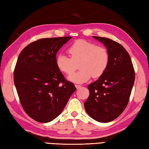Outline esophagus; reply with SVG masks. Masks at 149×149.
Here are the masks:
<instances>
[{
	"mask_svg": "<svg viewBox=\"0 0 149 149\" xmlns=\"http://www.w3.org/2000/svg\"><path fill=\"white\" fill-rule=\"evenodd\" d=\"M75 87H76V88H77V89L78 90V89H79V88L81 87V86H80V85H77V84H76V85H75Z\"/></svg>",
	"mask_w": 149,
	"mask_h": 149,
	"instance_id": "obj_1",
	"label": "esophagus"
}]
</instances>
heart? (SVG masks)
Wrapping results in <instances>:
<instances>
[{
    "instance_id": "1",
    "label": "heart",
    "mask_w": 149,
    "mask_h": 149,
    "mask_svg": "<svg viewBox=\"0 0 149 149\" xmlns=\"http://www.w3.org/2000/svg\"><path fill=\"white\" fill-rule=\"evenodd\" d=\"M68 52L71 58L59 54L56 58V65L60 71L70 75L76 70L79 64L81 70L68 77V79L75 83H84L91 77L99 78L108 67L109 54L103 46L80 39L69 47Z\"/></svg>"
}]
</instances>
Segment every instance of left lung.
Listing matches in <instances>:
<instances>
[{"label":"left lung","mask_w":149,"mask_h":149,"mask_svg":"<svg viewBox=\"0 0 149 149\" xmlns=\"http://www.w3.org/2000/svg\"><path fill=\"white\" fill-rule=\"evenodd\" d=\"M93 38L106 47L109 63L102 76L88 86L90 95L84 106L91 118L106 123L116 119L127 107L135 72L130 56L121 44L107 38Z\"/></svg>","instance_id":"left-lung-1"}]
</instances>
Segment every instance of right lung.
I'll use <instances>...</instances> for the list:
<instances>
[{"instance_id": "1", "label": "right lung", "mask_w": 149, "mask_h": 149, "mask_svg": "<svg viewBox=\"0 0 149 149\" xmlns=\"http://www.w3.org/2000/svg\"><path fill=\"white\" fill-rule=\"evenodd\" d=\"M70 36L42 38L22 50L13 73L19 100L25 112L47 123L61 114L76 90L56 65V54Z\"/></svg>"}]
</instances>
